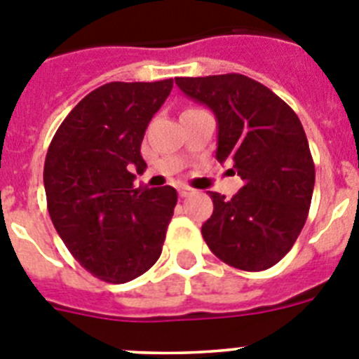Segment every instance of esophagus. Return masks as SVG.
<instances>
[{
	"label": "esophagus",
	"mask_w": 359,
	"mask_h": 359,
	"mask_svg": "<svg viewBox=\"0 0 359 359\" xmlns=\"http://www.w3.org/2000/svg\"><path fill=\"white\" fill-rule=\"evenodd\" d=\"M192 192H194V190L189 189V187H180V189H177V194L182 196V198H189Z\"/></svg>",
	"instance_id": "34e87169"
}]
</instances>
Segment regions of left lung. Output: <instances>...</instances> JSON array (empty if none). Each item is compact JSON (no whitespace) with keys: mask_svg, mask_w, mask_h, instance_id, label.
Masks as SVG:
<instances>
[{"mask_svg":"<svg viewBox=\"0 0 359 359\" xmlns=\"http://www.w3.org/2000/svg\"><path fill=\"white\" fill-rule=\"evenodd\" d=\"M177 88L217 120L221 163L244 180L231 199L210 192L201 226L215 257L244 271L277 264L300 236L315 189V163L297 113L264 84L239 75L177 77Z\"/></svg>","mask_w":359,"mask_h":359,"instance_id":"8db88e82","label":"left lung"}]
</instances>
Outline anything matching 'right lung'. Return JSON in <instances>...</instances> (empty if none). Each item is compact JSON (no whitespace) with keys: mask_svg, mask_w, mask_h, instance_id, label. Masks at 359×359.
<instances>
[{"mask_svg":"<svg viewBox=\"0 0 359 359\" xmlns=\"http://www.w3.org/2000/svg\"><path fill=\"white\" fill-rule=\"evenodd\" d=\"M158 82H109L86 95L59 126L46 160L52 223L75 261L93 277L123 284L158 261L177 194L135 189L147 169L145 129L172 90Z\"/></svg>","mask_w":359,"mask_h":359,"instance_id":"add662e5","label":"right lung"}]
</instances>
